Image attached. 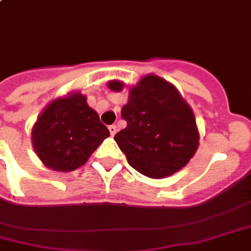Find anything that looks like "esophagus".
Instances as JSON below:
<instances>
[{
    "label": "esophagus",
    "instance_id": "1",
    "mask_svg": "<svg viewBox=\"0 0 251 251\" xmlns=\"http://www.w3.org/2000/svg\"><path fill=\"white\" fill-rule=\"evenodd\" d=\"M109 131H110L111 135H114L117 133V126L116 125H110L109 126Z\"/></svg>",
    "mask_w": 251,
    "mask_h": 251
}]
</instances>
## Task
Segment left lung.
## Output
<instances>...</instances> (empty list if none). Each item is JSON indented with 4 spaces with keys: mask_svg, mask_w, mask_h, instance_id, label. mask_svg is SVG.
I'll use <instances>...</instances> for the list:
<instances>
[{
    "mask_svg": "<svg viewBox=\"0 0 251 251\" xmlns=\"http://www.w3.org/2000/svg\"><path fill=\"white\" fill-rule=\"evenodd\" d=\"M120 92L124 83L109 82ZM127 125L114 135L131 168L150 178L172 176L186 165L198 148L192 109L177 89L157 75H146L131 88L121 110Z\"/></svg>",
    "mask_w": 251,
    "mask_h": 251,
    "instance_id": "8db88e82",
    "label": "left lung"
}]
</instances>
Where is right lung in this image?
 Listing matches in <instances>:
<instances>
[{
	"mask_svg": "<svg viewBox=\"0 0 251 251\" xmlns=\"http://www.w3.org/2000/svg\"><path fill=\"white\" fill-rule=\"evenodd\" d=\"M110 135L86 97L75 93L51 102L31 131L33 148L45 166L72 172L82 166Z\"/></svg>",
	"mask_w": 251,
	"mask_h": 251,
	"instance_id": "right-lung-1",
	"label": "right lung"
}]
</instances>
